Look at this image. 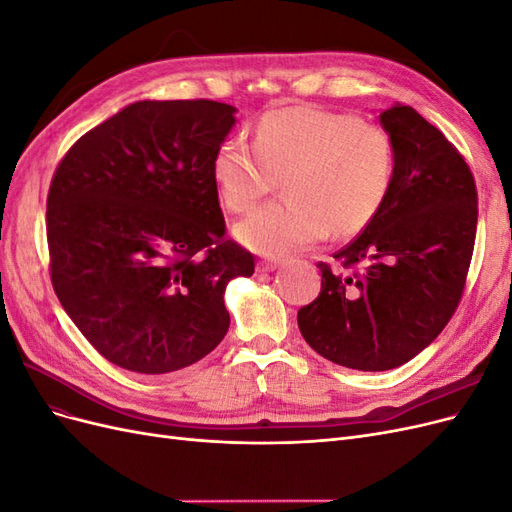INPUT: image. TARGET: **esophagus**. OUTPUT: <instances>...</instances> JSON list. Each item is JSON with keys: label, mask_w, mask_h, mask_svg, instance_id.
I'll use <instances>...</instances> for the list:
<instances>
[{"label": "esophagus", "mask_w": 512, "mask_h": 512, "mask_svg": "<svg viewBox=\"0 0 512 512\" xmlns=\"http://www.w3.org/2000/svg\"><path fill=\"white\" fill-rule=\"evenodd\" d=\"M277 267H280V262L277 260H269V258H260L256 262V271L258 273H269V271H275Z\"/></svg>", "instance_id": "obj_1"}]
</instances>
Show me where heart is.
<instances>
[{
  "label": "heart",
  "mask_w": 512,
  "mask_h": 512,
  "mask_svg": "<svg viewBox=\"0 0 512 512\" xmlns=\"http://www.w3.org/2000/svg\"><path fill=\"white\" fill-rule=\"evenodd\" d=\"M395 177V145L380 123L318 106L262 115L254 147L228 138L213 156V179L232 213H247L284 179L288 198L254 211L237 228L250 250L290 256L352 237L376 218Z\"/></svg>",
  "instance_id": "1"
}]
</instances>
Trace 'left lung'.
<instances>
[{
  "instance_id": "1",
  "label": "left lung",
  "mask_w": 512,
  "mask_h": 512,
  "mask_svg": "<svg viewBox=\"0 0 512 512\" xmlns=\"http://www.w3.org/2000/svg\"><path fill=\"white\" fill-rule=\"evenodd\" d=\"M395 145V177L378 215L318 262L320 294L297 314L301 335L324 359L386 371L425 350L463 297L476 239L478 194L457 147L395 104L380 113Z\"/></svg>"
}]
</instances>
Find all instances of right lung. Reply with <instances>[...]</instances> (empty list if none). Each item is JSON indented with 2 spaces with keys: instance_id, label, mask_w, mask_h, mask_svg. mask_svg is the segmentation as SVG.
<instances>
[{
  "instance_id": "1",
  "label": "right lung",
  "mask_w": 512,
  "mask_h": 512,
  "mask_svg": "<svg viewBox=\"0 0 512 512\" xmlns=\"http://www.w3.org/2000/svg\"><path fill=\"white\" fill-rule=\"evenodd\" d=\"M235 106L143 100L83 134L46 198L61 307L106 361L168 374L218 346L226 284L254 254L226 237L213 156Z\"/></svg>"
}]
</instances>
